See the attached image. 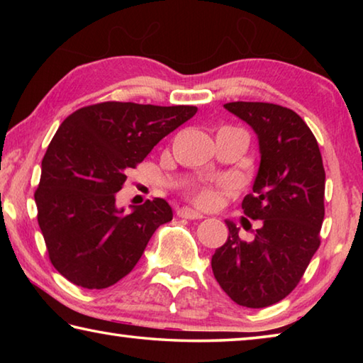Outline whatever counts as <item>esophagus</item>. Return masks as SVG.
Returning a JSON list of instances; mask_svg holds the SVG:
<instances>
[{
    "label": "esophagus",
    "instance_id": "1",
    "mask_svg": "<svg viewBox=\"0 0 363 363\" xmlns=\"http://www.w3.org/2000/svg\"><path fill=\"white\" fill-rule=\"evenodd\" d=\"M177 216L184 219H201L203 214L195 210H190V208H179V210H177Z\"/></svg>",
    "mask_w": 363,
    "mask_h": 363
}]
</instances>
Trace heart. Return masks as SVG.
Returning <instances> with one entry per match:
<instances>
[{
  "label": "heart",
  "instance_id": "obj_1",
  "mask_svg": "<svg viewBox=\"0 0 363 363\" xmlns=\"http://www.w3.org/2000/svg\"><path fill=\"white\" fill-rule=\"evenodd\" d=\"M220 190L214 186H208V184H195L186 189V195L195 205L201 208H211L218 203Z\"/></svg>",
  "mask_w": 363,
  "mask_h": 363
}]
</instances>
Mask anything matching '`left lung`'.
Here are the masks:
<instances>
[{
    "instance_id": "8db88e82",
    "label": "left lung",
    "mask_w": 363,
    "mask_h": 363,
    "mask_svg": "<svg viewBox=\"0 0 363 363\" xmlns=\"http://www.w3.org/2000/svg\"><path fill=\"white\" fill-rule=\"evenodd\" d=\"M259 139L261 164L242 210L261 220L253 242L229 237L211 257L214 279L233 303L259 309L279 303L303 279L320 247L325 169L317 139L291 108L270 102H229Z\"/></svg>"
}]
</instances>
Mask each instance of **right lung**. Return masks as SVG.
Segmentation results:
<instances>
[{"instance_id": "1", "label": "right lung", "mask_w": 363, "mask_h": 363, "mask_svg": "<svg viewBox=\"0 0 363 363\" xmlns=\"http://www.w3.org/2000/svg\"><path fill=\"white\" fill-rule=\"evenodd\" d=\"M196 110L108 101L62 121L41 162L35 201L49 259L67 280L88 290L112 286L136 266L153 232L173 219L163 199L123 214L115 194L126 171Z\"/></svg>"}]
</instances>
